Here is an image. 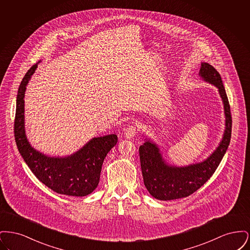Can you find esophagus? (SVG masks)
I'll return each instance as SVG.
<instances>
[{"label":"esophagus","mask_w":250,"mask_h":250,"mask_svg":"<svg viewBox=\"0 0 250 250\" xmlns=\"http://www.w3.org/2000/svg\"><path fill=\"white\" fill-rule=\"evenodd\" d=\"M138 132H139L138 125H128V126L126 127V129L125 130V136L126 139H132V138H134V137L137 135Z\"/></svg>","instance_id":"1"}]
</instances>
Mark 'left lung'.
Here are the masks:
<instances>
[{"label": "left lung", "instance_id": "left-lung-1", "mask_svg": "<svg viewBox=\"0 0 250 250\" xmlns=\"http://www.w3.org/2000/svg\"><path fill=\"white\" fill-rule=\"evenodd\" d=\"M202 79L214 84L224 103L226 129L224 137L212 155L203 162L188 167L167 166L159 153V149L149 141L139 148L144 185L149 193L157 200L170 201L188 197L214 174L221 162L230 142L232 119L226 91L219 73L211 64L202 62L200 70Z\"/></svg>", "mask_w": 250, "mask_h": 250}]
</instances>
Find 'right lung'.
<instances>
[{
  "mask_svg": "<svg viewBox=\"0 0 250 250\" xmlns=\"http://www.w3.org/2000/svg\"><path fill=\"white\" fill-rule=\"evenodd\" d=\"M37 63L25 74L17 95L14 123L15 140L25 163L40 182L51 190L67 196L83 197L98 186L103 161L117 143L115 134L94 138L83 148L68 157H49L35 150L24 130V95L26 85Z\"/></svg>",
  "mask_w": 250,
  "mask_h": 250,
  "instance_id": "add662e5",
  "label": "right lung"
}]
</instances>
